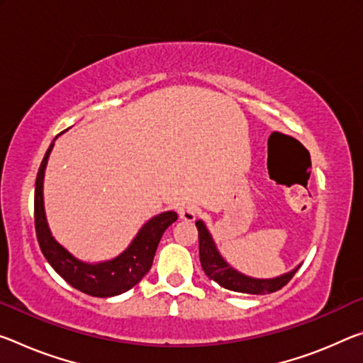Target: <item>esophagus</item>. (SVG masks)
<instances>
[{"instance_id":"1","label":"esophagus","mask_w":363,"mask_h":363,"mask_svg":"<svg viewBox=\"0 0 363 363\" xmlns=\"http://www.w3.org/2000/svg\"><path fill=\"white\" fill-rule=\"evenodd\" d=\"M177 211H179V218L184 221H194L197 216V208L194 205H181Z\"/></svg>"}]
</instances>
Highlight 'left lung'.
Masks as SVG:
<instances>
[{
	"label": "left lung",
	"mask_w": 363,
	"mask_h": 363,
	"mask_svg": "<svg viewBox=\"0 0 363 363\" xmlns=\"http://www.w3.org/2000/svg\"><path fill=\"white\" fill-rule=\"evenodd\" d=\"M195 226L199 229V254H200V263L205 274L215 283L220 284L224 289L235 291V292H245V294H272V292L279 291L284 287L292 276L296 274L298 267L292 272L286 273L283 276L273 279H255L250 276H245L242 273L235 272L234 268L223 260L220 252L216 250V245L213 242L208 229L205 228L203 221H197Z\"/></svg>",
	"instance_id": "8db88e82"
}]
</instances>
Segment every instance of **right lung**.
Listing matches in <instances>:
<instances>
[{"mask_svg":"<svg viewBox=\"0 0 363 363\" xmlns=\"http://www.w3.org/2000/svg\"><path fill=\"white\" fill-rule=\"evenodd\" d=\"M55 143L45 153L35 181V199H33V218L38 245L55 272L76 287L77 291L94 297H113L129 291L150 272L155 252L163 233L177 220V213L164 211L153 216L143 224L130 245L116 258L101 263H84L72 257L65 247L60 245L50 233L43 208V176L48 157Z\"/></svg>","mask_w":363,"mask_h":363,"instance_id":"obj_1","label":"right lung"}]
</instances>
